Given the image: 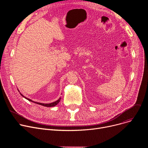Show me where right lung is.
I'll list each match as a JSON object with an SVG mask.
<instances>
[{
	"instance_id": "right-lung-1",
	"label": "right lung",
	"mask_w": 148,
	"mask_h": 148,
	"mask_svg": "<svg viewBox=\"0 0 148 148\" xmlns=\"http://www.w3.org/2000/svg\"><path fill=\"white\" fill-rule=\"evenodd\" d=\"M20 94H21V95L22 97H23L24 98H26V99H27V100L30 101H32V102H33V103H36V104H40V105H41V106H45V107H54V106H56V105H57V104L60 102V99H61V98H60L58 100L56 101H54V102H53V103H50V104H44V103H40L34 102V101H33L32 100H31L30 99H29V98H27L25 97V96H23V95L21 94V93H20Z\"/></svg>"
}]
</instances>
